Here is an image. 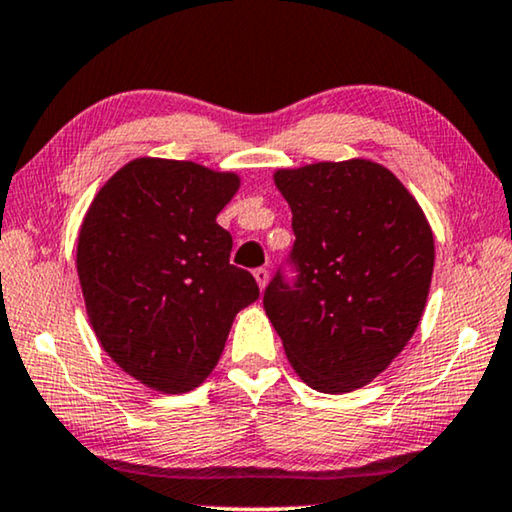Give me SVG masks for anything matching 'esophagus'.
Returning <instances> with one entry per match:
<instances>
[{"instance_id": "1", "label": "esophagus", "mask_w": 512, "mask_h": 512, "mask_svg": "<svg viewBox=\"0 0 512 512\" xmlns=\"http://www.w3.org/2000/svg\"><path fill=\"white\" fill-rule=\"evenodd\" d=\"M254 277H256V284H258V288H261V291H263V288L268 286V279H270L268 270H265V268H256V270H254Z\"/></svg>"}]
</instances>
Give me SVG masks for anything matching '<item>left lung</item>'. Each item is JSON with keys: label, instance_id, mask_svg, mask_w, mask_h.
<instances>
[{"label": "left lung", "instance_id": "1", "mask_svg": "<svg viewBox=\"0 0 512 512\" xmlns=\"http://www.w3.org/2000/svg\"><path fill=\"white\" fill-rule=\"evenodd\" d=\"M274 184L293 212L288 256L263 307L309 388L342 395L402 353L425 311L434 235L402 182L369 159L281 168Z\"/></svg>", "mask_w": 512, "mask_h": 512}]
</instances>
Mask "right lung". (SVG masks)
<instances>
[{"label":"right lung","mask_w":512,"mask_h":512,"mask_svg":"<svg viewBox=\"0 0 512 512\" xmlns=\"http://www.w3.org/2000/svg\"><path fill=\"white\" fill-rule=\"evenodd\" d=\"M240 189L235 173L140 157L99 189L78 235V277L103 351L166 395L217 367L233 318L258 300L256 279L231 265L217 214Z\"/></svg>","instance_id":"obj_1"}]
</instances>
